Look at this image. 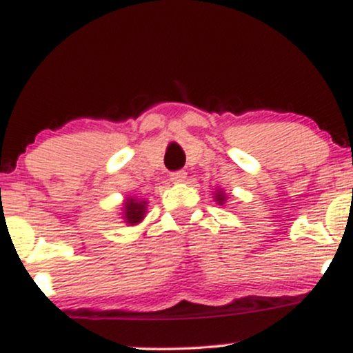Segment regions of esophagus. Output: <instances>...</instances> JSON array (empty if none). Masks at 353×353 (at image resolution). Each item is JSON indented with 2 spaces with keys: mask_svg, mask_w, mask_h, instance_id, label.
<instances>
[{
  "mask_svg": "<svg viewBox=\"0 0 353 353\" xmlns=\"http://www.w3.org/2000/svg\"><path fill=\"white\" fill-rule=\"evenodd\" d=\"M185 177H188V172H185V171H174L171 174V181L172 182H184Z\"/></svg>",
  "mask_w": 353,
  "mask_h": 353,
  "instance_id": "esophagus-1",
  "label": "esophagus"
}]
</instances>
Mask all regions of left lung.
Returning a JSON list of instances; mask_svg holds the SVG:
<instances>
[{
	"label": "left lung",
	"instance_id": "1",
	"mask_svg": "<svg viewBox=\"0 0 353 353\" xmlns=\"http://www.w3.org/2000/svg\"><path fill=\"white\" fill-rule=\"evenodd\" d=\"M216 199L219 201V204H222V202H224V199H225V196L222 192H219L217 196H216Z\"/></svg>",
	"mask_w": 353,
	"mask_h": 353
}]
</instances>
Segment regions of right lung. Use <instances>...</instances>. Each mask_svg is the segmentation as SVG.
I'll return each instance as SVG.
<instances>
[{
    "mask_svg": "<svg viewBox=\"0 0 353 353\" xmlns=\"http://www.w3.org/2000/svg\"><path fill=\"white\" fill-rule=\"evenodd\" d=\"M125 222L128 224H137L144 217L145 208L144 202H137L136 199H128L125 202Z\"/></svg>",
    "mask_w": 353,
    "mask_h": 353,
    "instance_id": "right-lung-1",
    "label": "right lung"
}]
</instances>
